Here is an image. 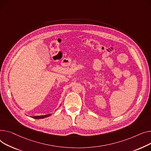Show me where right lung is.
<instances>
[{
    "instance_id": "1",
    "label": "right lung",
    "mask_w": 151,
    "mask_h": 151,
    "mask_svg": "<svg viewBox=\"0 0 151 151\" xmlns=\"http://www.w3.org/2000/svg\"><path fill=\"white\" fill-rule=\"evenodd\" d=\"M51 114H46V115H42V116H32V118H34V119H42L44 118H47L49 116H50Z\"/></svg>"
}]
</instances>
